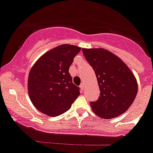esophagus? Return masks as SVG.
Listing matches in <instances>:
<instances>
[{
	"label": "esophagus",
	"mask_w": 153,
	"mask_h": 153,
	"mask_svg": "<svg viewBox=\"0 0 153 153\" xmlns=\"http://www.w3.org/2000/svg\"><path fill=\"white\" fill-rule=\"evenodd\" d=\"M79 87H80V89H81V90H83V89H84V83H81V84H80V86H79Z\"/></svg>",
	"instance_id": "obj_1"
}]
</instances>
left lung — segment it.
<instances>
[{
  "instance_id": "left-lung-1",
  "label": "left lung",
  "mask_w": 153,
  "mask_h": 153,
  "mask_svg": "<svg viewBox=\"0 0 153 153\" xmlns=\"http://www.w3.org/2000/svg\"><path fill=\"white\" fill-rule=\"evenodd\" d=\"M86 60L95 71L100 97L90 102L99 117L111 119L125 113L138 91L136 77L120 58L102 48L82 49Z\"/></svg>"
}]
</instances>
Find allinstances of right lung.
<instances>
[{"instance_id": "obj_1", "label": "right lung", "mask_w": 153, "mask_h": 153, "mask_svg": "<svg viewBox=\"0 0 153 153\" xmlns=\"http://www.w3.org/2000/svg\"><path fill=\"white\" fill-rule=\"evenodd\" d=\"M79 47L63 44L44 53L28 76V93L33 106L44 114L56 117L67 111L79 96L69 68L80 51Z\"/></svg>"}]
</instances>
